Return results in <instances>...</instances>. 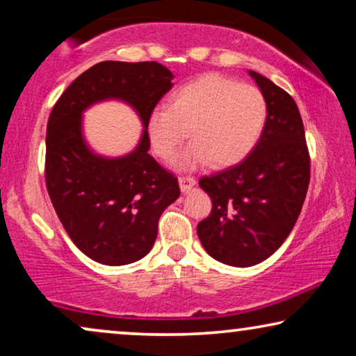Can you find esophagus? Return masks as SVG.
<instances>
[{
    "instance_id": "34e87169",
    "label": "esophagus",
    "mask_w": 356,
    "mask_h": 356,
    "mask_svg": "<svg viewBox=\"0 0 356 356\" xmlns=\"http://www.w3.org/2000/svg\"><path fill=\"white\" fill-rule=\"evenodd\" d=\"M178 181H179V188H181V191L183 193H189L194 188V184H196V178H193V177H179Z\"/></svg>"
}]
</instances>
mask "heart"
Masks as SVG:
<instances>
[{"instance_id": "heart-1", "label": "heart", "mask_w": 356, "mask_h": 356, "mask_svg": "<svg viewBox=\"0 0 356 356\" xmlns=\"http://www.w3.org/2000/svg\"><path fill=\"white\" fill-rule=\"evenodd\" d=\"M266 121L267 100L257 87L206 74L173 90L168 106L150 111L145 129L150 147L162 160L173 157L189 129L193 143L175 160L179 168L207 162L228 167L251 152Z\"/></svg>"}]
</instances>
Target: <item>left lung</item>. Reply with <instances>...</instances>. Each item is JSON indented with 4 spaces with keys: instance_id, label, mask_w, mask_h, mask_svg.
Segmentation results:
<instances>
[{
    "instance_id": "8db88e82",
    "label": "left lung",
    "mask_w": 356,
    "mask_h": 356,
    "mask_svg": "<svg viewBox=\"0 0 356 356\" xmlns=\"http://www.w3.org/2000/svg\"><path fill=\"white\" fill-rule=\"evenodd\" d=\"M267 100V121L256 147L235 167L199 179L212 199L197 236L213 259L235 267L259 264L295 227L309 184V152L295 100L250 71Z\"/></svg>"
}]
</instances>
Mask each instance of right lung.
Returning <instances> with one entry per match:
<instances>
[{
  "label": "right lung",
  "instance_id": "right-lung-1",
  "mask_svg": "<svg viewBox=\"0 0 356 356\" xmlns=\"http://www.w3.org/2000/svg\"><path fill=\"white\" fill-rule=\"evenodd\" d=\"M172 79L155 61L97 63L71 82L48 118V196L72 243L100 264L124 266L147 254L160 216L179 196L178 178L149 154L145 129ZM106 98L129 103L145 124L138 147L120 159L95 156L81 138V111Z\"/></svg>",
  "mask_w": 356,
  "mask_h": 356
}]
</instances>
